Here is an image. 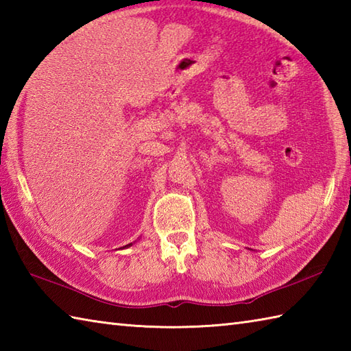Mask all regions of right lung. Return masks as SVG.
<instances>
[{
	"mask_svg": "<svg viewBox=\"0 0 351 351\" xmlns=\"http://www.w3.org/2000/svg\"><path fill=\"white\" fill-rule=\"evenodd\" d=\"M131 245H132V243H130V244H126V245H123V247L126 249V247H131Z\"/></svg>",
	"mask_w": 351,
	"mask_h": 351,
	"instance_id": "obj_1",
	"label": "right lung"
}]
</instances>
